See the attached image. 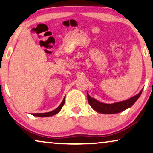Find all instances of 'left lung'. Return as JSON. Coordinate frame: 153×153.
<instances>
[{
  "label": "left lung",
  "instance_id": "left-lung-1",
  "mask_svg": "<svg viewBox=\"0 0 153 153\" xmlns=\"http://www.w3.org/2000/svg\"><path fill=\"white\" fill-rule=\"evenodd\" d=\"M142 91H140L137 95L133 96L132 97L129 98L128 100H125V101H121L113 104H106L103 102H100L95 98L91 97L89 94L87 93L88 101L90 106L93 108L95 111L100 114H118L121 111L127 109V108L131 107L134 104L137 102L139 97L141 95Z\"/></svg>",
  "mask_w": 153,
  "mask_h": 153
}]
</instances>
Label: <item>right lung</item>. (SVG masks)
<instances>
[{"label": "right lung", "instance_id": "1", "mask_svg": "<svg viewBox=\"0 0 153 153\" xmlns=\"http://www.w3.org/2000/svg\"><path fill=\"white\" fill-rule=\"evenodd\" d=\"M65 97L63 100H62V102H61V104H60L59 106H58L57 108H56V109H54L53 111H51L50 112H47V113H39V114H33L32 115L33 116H37V117H49V116H53L54 115L57 114L58 113L60 112V111L61 110V108L62 106H63L64 104H65Z\"/></svg>", "mask_w": 153, "mask_h": 153}]
</instances>
